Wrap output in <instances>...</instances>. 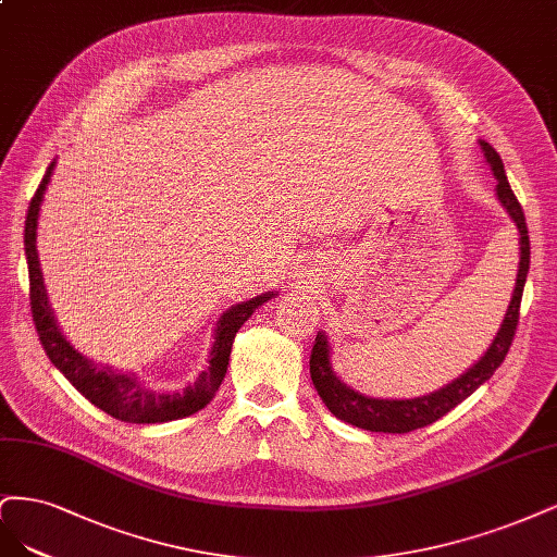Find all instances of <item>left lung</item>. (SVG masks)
Returning <instances> with one entry per match:
<instances>
[{"label": "left lung", "mask_w": 557, "mask_h": 557, "mask_svg": "<svg viewBox=\"0 0 557 557\" xmlns=\"http://www.w3.org/2000/svg\"><path fill=\"white\" fill-rule=\"evenodd\" d=\"M479 146H481L483 159H486V164L495 175L497 201L507 210L511 222L516 224L518 245H520L516 286H513L507 314L502 319V326L495 339L486 349V354H483L472 368H468L460 376H456L454 382H448L446 386L433 393H425V396H419V398L388 400V398H370L366 393H358L356 388L347 386L343 380H339L331 363L329 335L326 331H319L312 347V356H310L312 384L319 393V398L324 400V405L331 409V414L337 417L339 421L370 430V433H411V430L435 423L446 414V411H451L465 398H470L483 382L491 380L493 372L502 366V361H505L516 333L520 298H523V286L530 271V238H528L523 208H520L518 199L509 187L505 164H502V159L491 143L479 140Z\"/></svg>", "instance_id": "left-lung-1"}]
</instances>
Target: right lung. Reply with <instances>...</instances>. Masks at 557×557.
<instances>
[{"mask_svg": "<svg viewBox=\"0 0 557 557\" xmlns=\"http://www.w3.org/2000/svg\"><path fill=\"white\" fill-rule=\"evenodd\" d=\"M52 169H55V161H50L37 194H34V199L29 201L27 220H25V257L29 268L32 319H34V326H37L39 339L50 358V363L55 366L89 403L103 409L106 414H111L117 421L166 423V421L196 414V411L203 409L214 398V393H218L220 384L224 382L236 333L263 302L275 298L277 292H265L261 296L243 300L238 305H231V308L220 317L218 326H214L208 368L196 376L194 384L185 386L183 391H175V393L152 391L150 386L138 382V376L134 372H117L111 366L95 363L92 358L83 356L64 337L55 319V312H52L48 302L46 284H44V273H41L39 252H37V226H39L41 201H44L46 187L50 183Z\"/></svg>", "mask_w": 557, "mask_h": 557, "instance_id": "right-lung-1", "label": "right lung"}]
</instances>
